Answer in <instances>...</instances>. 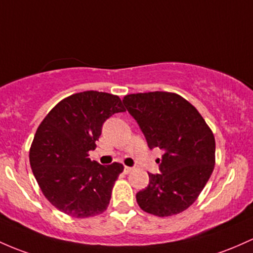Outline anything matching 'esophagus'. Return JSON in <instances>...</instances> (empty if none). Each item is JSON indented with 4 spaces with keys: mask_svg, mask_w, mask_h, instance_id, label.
<instances>
[{
    "mask_svg": "<svg viewBox=\"0 0 253 253\" xmlns=\"http://www.w3.org/2000/svg\"><path fill=\"white\" fill-rule=\"evenodd\" d=\"M133 170H134V168H132V167H127V166H126V167H125V169H124V171H125V173H126V174L132 173Z\"/></svg>",
    "mask_w": 253,
    "mask_h": 253,
    "instance_id": "1",
    "label": "esophagus"
}]
</instances>
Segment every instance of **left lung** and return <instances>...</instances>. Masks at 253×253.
Returning a JSON list of instances; mask_svg holds the SVG:
<instances>
[{"instance_id": "obj_1", "label": "left lung", "mask_w": 253, "mask_h": 253, "mask_svg": "<svg viewBox=\"0 0 253 253\" xmlns=\"http://www.w3.org/2000/svg\"><path fill=\"white\" fill-rule=\"evenodd\" d=\"M150 149L165 150L161 174L149 173L148 187L135 196L143 211L167 217L190 208L215 167V137L203 116L174 92L132 93L122 98Z\"/></svg>"}]
</instances>
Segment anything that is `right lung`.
I'll use <instances>...</instances> for the list:
<instances>
[{
  "instance_id": "add662e5",
  "label": "right lung",
  "mask_w": 253,
  "mask_h": 253,
  "mask_svg": "<svg viewBox=\"0 0 253 253\" xmlns=\"http://www.w3.org/2000/svg\"><path fill=\"white\" fill-rule=\"evenodd\" d=\"M125 110L119 96L84 91L63 98L41 122L30 165L44 197L60 211L85 218L107 210L124 166L99 165L88 151L96 149L104 121Z\"/></svg>"
}]
</instances>
